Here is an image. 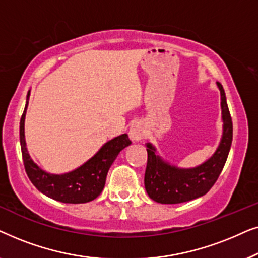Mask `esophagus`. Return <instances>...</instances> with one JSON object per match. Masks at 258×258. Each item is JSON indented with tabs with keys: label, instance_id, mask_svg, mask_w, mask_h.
I'll use <instances>...</instances> for the list:
<instances>
[{
	"label": "esophagus",
	"instance_id": "obj_1",
	"mask_svg": "<svg viewBox=\"0 0 258 258\" xmlns=\"http://www.w3.org/2000/svg\"><path fill=\"white\" fill-rule=\"evenodd\" d=\"M129 137L133 142H140L144 137V128L141 123H135L130 126Z\"/></svg>",
	"mask_w": 258,
	"mask_h": 258
}]
</instances>
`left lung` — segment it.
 I'll list each match as a JSON object with an SVG mask.
<instances>
[{
    "label": "left lung",
    "mask_w": 258,
    "mask_h": 258,
    "mask_svg": "<svg viewBox=\"0 0 258 258\" xmlns=\"http://www.w3.org/2000/svg\"><path fill=\"white\" fill-rule=\"evenodd\" d=\"M221 91L223 134L220 146L209 160L196 168L183 169L170 165L156 154L153 144L147 143L148 161L144 175V186L155 202L177 204L195 200L209 191L222 172L232 142V121L223 87L217 82Z\"/></svg>",
    "instance_id": "8db88e82"
}]
</instances>
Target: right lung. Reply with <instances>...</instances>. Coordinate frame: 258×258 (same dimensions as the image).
<instances>
[{
	"label": "right lung",
	"mask_w": 258,
	"mask_h": 258,
	"mask_svg": "<svg viewBox=\"0 0 258 258\" xmlns=\"http://www.w3.org/2000/svg\"><path fill=\"white\" fill-rule=\"evenodd\" d=\"M30 90L27 95V103L20 121V143L24 169L31 183L38 191L62 203H87L96 199L104 188L109 168L116 160L119 151L132 144L126 134H122L108 141L90 160L75 170L62 175L45 172L29 156L24 140V118L28 108Z\"/></svg>",
	"instance_id": "obj_1"
}]
</instances>
